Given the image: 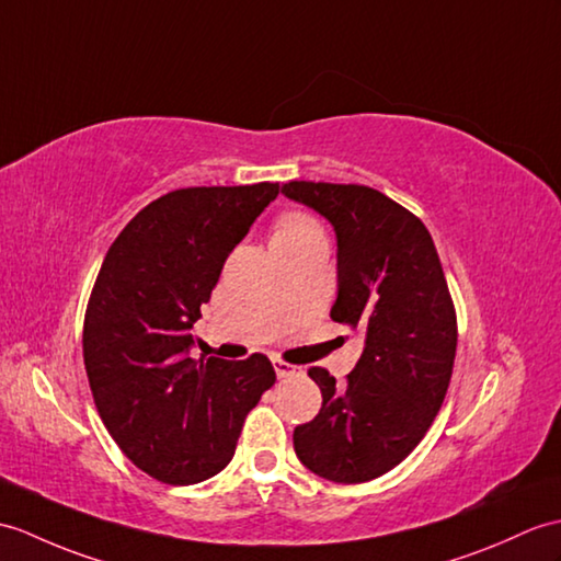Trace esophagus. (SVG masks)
<instances>
[{"label": "esophagus", "instance_id": "34e87169", "mask_svg": "<svg viewBox=\"0 0 561 561\" xmlns=\"http://www.w3.org/2000/svg\"><path fill=\"white\" fill-rule=\"evenodd\" d=\"M275 373H277L279 380H284V377H291V375L301 373V368H296V366H291V363H286L282 358H275Z\"/></svg>", "mask_w": 561, "mask_h": 561}]
</instances>
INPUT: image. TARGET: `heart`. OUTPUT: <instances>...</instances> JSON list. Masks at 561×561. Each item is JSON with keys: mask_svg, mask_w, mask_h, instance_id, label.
<instances>
[{"mask_svg": "<svg viewBox=\"0 0 561 561\" xmlns=\"http://www.w3.org/2000/svg\"><path fill=\"white\" fill-rule=\"evenodd\" d=\"M310 233H322L320 221L308 213H286L277 219L275 237H310Z\"/></svg>", "mask_w": 561, "mask_h": 561, "instance_id": "b5f03b06", "label": "heart"}]
</instances>
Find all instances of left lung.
I'll use <instances>...</instances> for the list:
<instances>
[{
  "label": "left lung",
  "instance_id": "8db88e82",
  "mask_svg": "<svg viewBox=\"0 0 561 561\" xmlns=\"http://www.w3.org/2000/svg\"><path fill=\"white\" fill-rule=\"evenodd\" d=\"M282 193L332 221L340 291L330 318L366 332L344 385L308 370L322 409L294 430L296 457L334 483H366L433 425L457 356V310L433 237L407 207L358 184L289 181Z\"/></svg>",
  "mask_w": 561,
  "mask_h": 561
}]
</instances>
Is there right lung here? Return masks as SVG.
Instances as JSON below:
<instances>
[{"mask_svg": "<svg viewBox=\"0 0 561 561\" xmlns=\"http://www.w3.org/2000/svg\"><path fill=\"white\" fill-rule=\"evenodd\" d=\"M277 193L270 181L172 191L142 207L102 260L83 322L90 392L119 449L160 483L217 476L277 380L263 354L188 358L225 260Z\"/></svg>", "mask_w": 561, "mask_h": 561, "instance_id": "right-lung-1", "label": "right lung"}]
</instances>
